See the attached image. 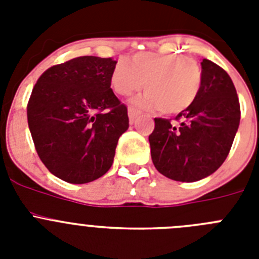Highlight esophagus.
I'll return each mask as SVG.
<instances>
[{
	"instance_id": "obj_1",
	"label": "esophagus",
	"mask_w": 259,
	"mask_h": 259,
	"mask_svg": "<svg viewBox=\"0 0 259 259\" xmlns=\"http://www.w3.org/2000/svg\"><path fill=\"white\" fill-rule=\"evenodd\" d=\"M140 114V111L135 107H128V118H130V122L134 123V120L136 119V116Z\"/></svg>"
}]
</instances>
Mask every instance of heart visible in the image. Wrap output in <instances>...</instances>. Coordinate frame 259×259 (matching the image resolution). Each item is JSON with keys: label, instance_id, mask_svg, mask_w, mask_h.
<instances>
[{"label": "heart", "instance_id": "b5f03b06", "mask_svg": "<svg viewBox=\"0 0 259 259\" xmlns=\"http://www.w3.org/2000/svg\"><path fill=\"white\" fill-rule=\"evenodd\" d=\"M144 95L134 100L148 110L179 114L192 106L202 88V68L194 59L179 54L140 52L120 59L110 76V85L119 96H130L144 87Z\"/></svg>", "mask_w": 259, "mask_h": 259}]
</instances>
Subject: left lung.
<instances>
[{
	"label": "left lung",
	"mask_w": 259,
	"mask_h": 259,
	"mask_svg": "<svg viewBox=\"0 0 259 259\" xmlns=\"http://www.w3.org/2000/svg\"><path fill=\"white\" fill-rule=\"evenodd\" d=\"M202 88L189 109L171 119L155 118L149 135L152 159L162 175L176 182H197L222 166L237 132L240 102L230 75L202 59Z\"/></svg>",
	"instance_id": "8db88e82"
}]
</instances>
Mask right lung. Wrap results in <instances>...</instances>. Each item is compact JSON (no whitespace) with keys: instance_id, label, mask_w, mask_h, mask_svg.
I'll use <instances>...</instances> for the list:
<instances>
[{"instance_id":"right-lung-1","label":"right lung","mask_w":259,"mask_h":259,"mask_svg":"<svg viewBox=\"0 0 259 259\" xmlns=\"http://www.w3.org/2000/svg\"><path fill=\"white\" fill-rule=\"evenodd\" d=\"M116 61L84 56L52 66L27 105L36 152L59 179L84 184L101 178L128 128L127 106L110 88Z\"/></svg>"}]
</instances>
